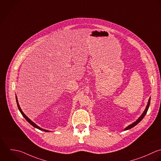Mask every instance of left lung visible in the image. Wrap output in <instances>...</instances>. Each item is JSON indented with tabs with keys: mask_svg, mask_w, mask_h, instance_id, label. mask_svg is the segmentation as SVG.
<instances>
[{
	"mask_svg": "<svg viewBox=\"0 0 161 161\" xmlns=\"http://www.w3.org/2000/svg\"><path fill=\"white\" fill-rule=\"evenodd\" d=\"M150 103H151V98L149 99V101H148V103H147V107H146L145 110L144 111L143 114L141 115V116L135 122H134L133 124H130V125H129L128 127H127L124 129V130H129V129H132V127H134V126H136V125H137V124L143 119V118L145 117V115H146V114H147V110H148L149 107V105H150Z\"/></svg>",
	"mask_w": 161,
	"mask_h": 161,
	"instance_id": "left-lung-1",
	"label": "left lung"
}]
</instances>
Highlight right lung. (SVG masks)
<instances>
[{
	"instance_id": "add662e5",
	"label": "right lung",
	"mask_w": 161,
	"mask_h": 161,
	"mask_svg": "<svg viewBox=\"0 0 161 161\" xmlns=\"http://www.w3.org/2000/svg\"><path fill=\"white\" fill-rule=\"evenodd\" d=\"M15 99H16V102H17V107H18V108H19V111H20V112L21 113V114L22 115V116L25 118V119L31 125H32L34 127H35V128H37V129H39V130H43V131H44V132H49V130H45V129H41V127H39V126H37L36 124H34L32 121H31L24 113H23V112L22 111V110H21V108H20V106H19V103H18V100H17V96H15Z\"/></svg>"
}]
</instances>
